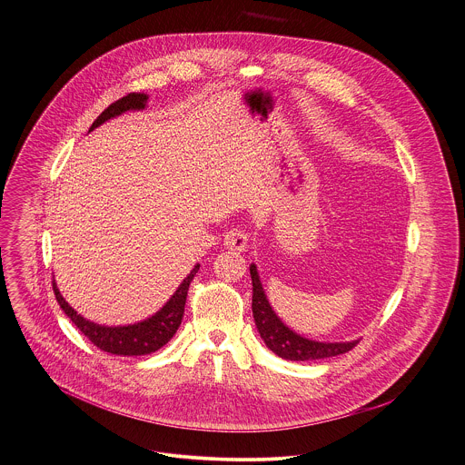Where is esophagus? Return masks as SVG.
I'll return each instance as SVG.
<instances>
[{"label":"esophagus","instance_id":"1","mask_svg":"<svg viewBox=\"0 0 465 465\" xmlns=\"http://www.w3.org/2000/svg\"><path fill=\"white\" fill-rule=\"evenodd\" d=\"M224 246L233 252H244L248 246V235L241 228H232L224 235Z\"/></svg>","mask_w":465,"mask_h":465}]
</instances>
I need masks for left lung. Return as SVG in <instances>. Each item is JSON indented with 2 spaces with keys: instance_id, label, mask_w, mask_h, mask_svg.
Returning <instances> with one entry per match:
<instances>
[{
  "instance_id": "left-lung-1",
  "label": "left lung",
  "mask_w": 465,
  "mask_h": 465,
  "mask_svg": "<svg viewBox=\"0 0 465 465\" xmlns=\"http://www.w3.org/2000/svg\"><path fill=\"white\" fill-rule=\"evenodd\" d=\"M250 274L253 282V317L257 324L258 333L263 339L265 346L276 353L278 357L285 361H319V359H328V357H337L342 353H348L353 350L359 341L351 342H319V341H310L296 331H292L289 326L282 322V319L271 309L267 296L263 292V287L258 278L257 265H250Z\"/></svg>"
}]
</instances>
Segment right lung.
I'll use <instances>...</instances> for the list:
<instances>
[{"mask_svg": "<svg viewBox=\"0 0 465 465\" xmlns=\"http://www.w3.org/2000/svg\"><path fill=\"white\" fill-rule=\"evenodd\" d=\"M148 104V96L143 93H130L128 96L117 100L115 104L104 108L98 115V119L93 123L91 130L104 124V121L121 115L126 110H143ZM89 130V132H91ZM200 265H194V269L187 274V278L180 283L176 292L169 298V302L156 312L155 315L135 322L128 326H104L96 324L85 317H82L76 310L73 309L60 294L54 280H53V292L60 305V309L65 312V315L76 324V328L102 351L112 355H123V357H139V355H150L160 350L163 344H167L173 335L176 333L178 326L182 324V317L185 312L187 302V291L196 276Z\"/></svg>", "mask_w": 465, "mask_h": 465, "instance_id": "right-lung-1", "label": "right lung"}]
</instances>
